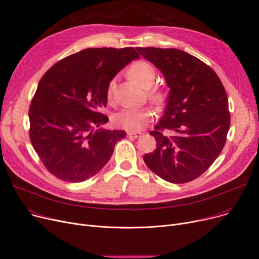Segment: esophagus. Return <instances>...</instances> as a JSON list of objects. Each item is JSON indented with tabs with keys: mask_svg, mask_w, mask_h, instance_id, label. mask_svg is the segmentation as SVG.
<instances>
[{
	"mask_svg": "<svg viewBox=\"0 0 259 259\" xmlns=\"http://www.w3.org/2000/svg\"><path fill=\"white\" fill-rule=\"evenodd\" d=\"M141 133H134V132H128L127 133V137H130L131 139H137L138 137H140Z\"/></svg>",
	"mask_w": 259,
	"mask_h": 259,
	"instance_id": "obj_1",
	"label": "esophagus"
}]
</instances>
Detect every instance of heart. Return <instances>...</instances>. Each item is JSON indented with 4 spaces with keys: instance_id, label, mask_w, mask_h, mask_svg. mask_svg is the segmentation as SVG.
<instances>
[{
    "instance_id": "heart-1",
    "label": "heart",
    "mask_w": 259,
    "mask_h": 259,
    "mask_svg": "<svg viewBox=\"0 0 259 259\" xmlns=\"http://www.w3.org/2000/svg\"><path fill=\"white\" fill-rule=\"evenodd\" d=\"M131 77L140 83L143 88L149 89L156 82L157 73L155 68L144 60H139L130 68ZM116 89V78H113L106 90V96L110 101L114 98ZM148 98L156 106H161L166 100V94L160 88H153L148 91ZM153 117L150 109L143 108H124L113 115V122L117 127L128 132H139L146 126Z\"/></svg>"
}]
</instances>
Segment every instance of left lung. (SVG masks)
Returning <instances> with one entry per match:
<instances>
[{
  "label": "left lung",
  "instance_id": "8db88e82",
  "mask_svg": "<svg viewBox=\"0 0 259 259\" xmlns=\"http://www.w3.org/2000/svg\"><path fill=\"white\" fill-rule=\"evenodd\" d=\"M164 75L169 95L164 115L150 132L157 147L144 156L161 179L183 184L203 175L220 156L230 127L225 88L201 59L179 49L138 47ZM165 129L174 136H165Z\"/></svg>",
  "mask_w": 259,
  "mask_h": 259
}]
</instances>
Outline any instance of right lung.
Returning <instances> with one entry per match:
<instances>
[{"label": "right lung", "instance_id": "obj_1", "mask_svg": "<svg viewBox=\"0 0 259 259\" xmlns=\"http://www.w3.org/2000/svg\"><path fill=\"white\" fill-rule=\"evenodd\" d=\"M139 54L133 47L89 48L53 65L40 78L29 109V137L47 170L71 183L95 176L124 131L97 130L109 121V82Z\"/></svg>", "mask_w": 259, "mask_h": 259}]
</instances>
